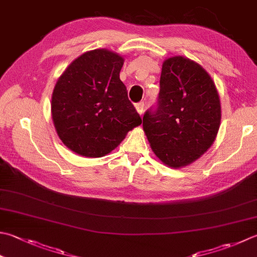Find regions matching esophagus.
<instances>
[{
	"label": "esophagus",
	"mask_w": 257,
	"mask_h": 257,
	"mask_svg": "<svg viewBox=\"0 0 257 257\" xmlns=\"http://www.w3.org/2000/svg\"><path fill=\"white\" fill-rule=\"evenodd\" d=\"M136 110H137V112L142 115L144 113V110H145V103L144 102H139L135 105Z\"/></svg>",
	"instance_id": "34e87169"
}]
</instances>
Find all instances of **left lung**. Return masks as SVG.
<instances>
[{
    "label": "left lung",
    "instance_id": "1",
    "mask_svg": "<svg viewBox=\"0 0 257 257\" xmlns=\"http://www.w3.org/2000/svg\"><path fill=\"white\" fill-rule=\"evenodd\" d=\"M220 118L219 95L209 73L188 58L166 59L158 108L143 118L145 135L160 162L178 169L199 159L214 144Z\"/></svg>",
    "mask_w": 257,
    "mask_h": 257
}]
</instances>
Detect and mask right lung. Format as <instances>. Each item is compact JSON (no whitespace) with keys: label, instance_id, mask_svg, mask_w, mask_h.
<instances>
[{"label":"right lung","instance_id":"right-lung-1","mask_svg":"<svg viewBox=\"0 0 257 257\" xmlns=\"http://www.w3.org/2000/svg\"><path fill=\"white\" fill-rule=\"evenodd\" d=\"M123 62L118 53L95 49L74 59L59 77L52 92V120L71 152L103 157L142 124L119 77Z\"/></svg>","mask_w":257,"mask_h":257}]
</instances>
